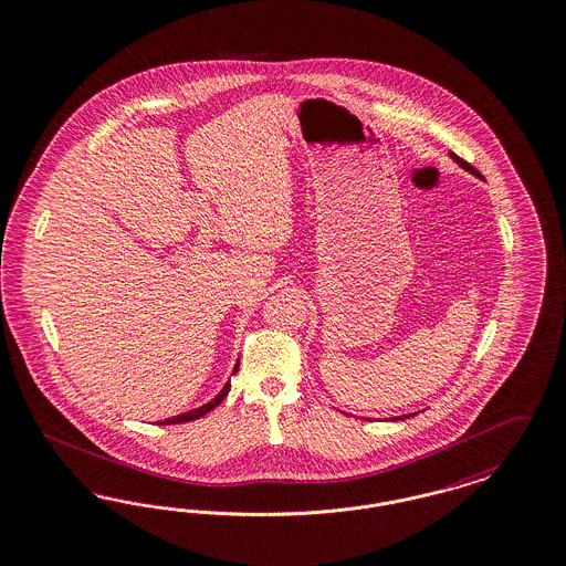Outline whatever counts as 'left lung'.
<instances>
[{
	"label": "left lung",
	"instance_id": "8db88e82",
	"mask_svg": "<svg viewBox=\"0 0 566 566\" xmlns=\"http://www.w3.org/2000/svg\"><path fill=\"white\" fill-rule=\"evenodd\" d=\"M452 158H454V160H457V163H459V165H461V167H463V169H468V171L473 172V175H480V172L475 171V169H473V167H471V165H469V163H465V160H463V158H459V156H457V154H452ZM408 417H415V415H406V417L395 418V420H401V418H408Z\"/></svg>",
	"mask_w": 566,
	"mask_h": 566
}]
</instances>
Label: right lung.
Returning a JSON list of instances; mask_svg holds the SVG:
<instances>
[{
  "mask_svg": "<svg viewBox=\"0 0 566 566\" xmlns=\"http://www.w3.org/2000/svg\"><path fill=\"white\" fill-rule=\"evenodd\" d=\"M239 369V366H234V371ZM230 391V382H226L223 385V389H221L220 394L216 395L209 403H205V406H200L197 410H190V412H186V415H179V417L167 418V420H163V422H158V424H177V422H188V420H197V418L205 417L207 412H211L213 408H218L221 401H223V397L228 395Z\"/></svg>",
  "mask_w": 566,
  "mask_h": 566,
  "instance_id": "right-lung-1",
  "label": "right lung"
}]
</instances>
